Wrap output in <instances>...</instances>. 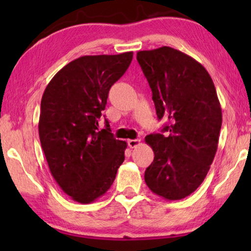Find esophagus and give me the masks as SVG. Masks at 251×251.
<instances>
[{
    "label": "esophagus",
    "mask_w": 251,
    "mask_h": 251,
    "mask_svg": "<svg viewBox=\"0 0 251 251\" xmlns=\"http://www.w3.org/2000/svg\"><path fill=\"white\" fill-rule=\"evenodd\" d=\"M127 144H128V146L130 148H135L141 145V141H139V139H128V141H127Z\"/></svg>",
    "instance_id": "34e87169"
}]
</instances>
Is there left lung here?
Returning a JSON list of instances; mask_svg holds the SVG:
<instances>
[{
	"label": "left lung",
	"instance_id": "1",
	"mask_svg": "<svg viewBox=\"0 0 251 251\" xmlns=\"http://www.w3.org/2000/svg\"><path fill=\"white\" fill-rule=\"evenodd\" d=\"M137 61L152 93L163 134L147 135L154 160L145 182L168 201L193 194L205 179L215 158L222 128V107L205 67L180 50L163 46L139 50Z\"/></svg>",
	"mask_w": 251,
	"mask_h": 251
}]
</instances>
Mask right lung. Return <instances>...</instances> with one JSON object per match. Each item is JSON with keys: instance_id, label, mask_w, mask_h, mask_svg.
<instances>
[{"instance_id": "add662e5", "label": "right lung", "mask_w": 251, "mask_h": 251, "mask_svg": "<svg viewBox=\"0 0 251 251\" xmlns=\"http://www.w3.org/2000/svg\"><path fill=\"white\" fill-rule=\"evenodd\" d=\"M133 52L86 55L55 74L41 100L39 134L50 172L63 192L80 203L107 192L125 159L126 142L99 121L114 83L128 69Z\"/></svg>"}]
</instances>
